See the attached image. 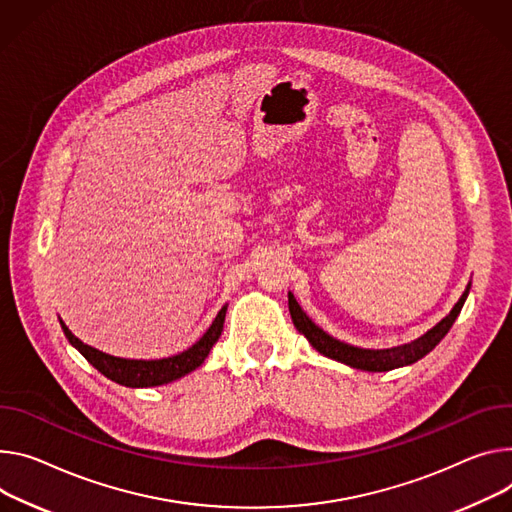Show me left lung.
I'll return each instance as SVG.
<instances>
[{
	"label": "left lung",
	"instance_id": "obj_1",
	"mask_svg": "<svg viewBox=\"0 0 512 512\" xmlns=\"http://www.w3.org/2000/svg\"><path fill=\"white\" fill-rule=\"evenodd\" d=\"M470 288H472V284L468 282L466 290H463L461 298L455 302L451 312L445 318H441L433 329H429L425 335H421L410 343L390 347V349H363V347H355L345 341H339V339L331 337L329 333H324L318 324H314L312 318H308V314L300 308V304L296 302L292 292H288V308H290L292 322L298 329V333H302L320 355L341 361V363L361 369V371H390V369L404 367L418 359H423L427 353H431L441 343V339L449 333L455 318L459 316L463 302H466V298L470 294Z\"/></svg>",
	"mask_w": 512,
	"mask_h": 512
}]
</instances>
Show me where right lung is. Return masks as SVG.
I'll return each instance as SVG.
<instances>
[{
    "mask_svg": "<svg viewBox=\"0 0 512 512\" xmlns=\"http://www.w3.org/2000/svg\"><path fill=\"white\" fill-rule=\"evenodd\" d=\"M226 308L228 304L220 308L208 331L192 347H188L177 355L161 357V359H128V357H116V355L104 353L77 339L61 318L59 322L67 341L108 380L126 388H153V386H163L192 374L194 369H198L206 361L210 349L222 335Z\"/></svg>",
    "mask_w": 512,
    "mask_h": 512,
    "instance_id": "right-lung-1",
    "label": "right lung"
}]
</instances>
